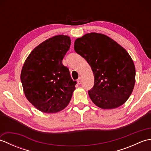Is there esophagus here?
<instances>
[{
	"label": "esophagus",
	"mask_w": 151,
	"mask_h": 151,
	"mask_svg": "<svg viewBox=\"0 0 151 151\" xmlns=\"http://www.w3.org/2000/svg\"><path fill=\"white\" fill-rule=\"evenodd\" d=\"M77 82H78V84H81V82H82V79H81V77H80V78L78 79Z\"/></svg>",
	"instance_id": "1"
}]
</instances>
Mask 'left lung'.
<instances>
[{
    "label": "left lung",
    "mask_w": 151,
    "mask_h": 151,
    "mask_svg": "<svg viewBox=\"0 0 151 151\" xmlns=\"http://www.w3.org/2000/svg\"><path fill=\"white\" fill-rule=\"evenodd\" d=\"M74 49L93 73L94 86L88 91L92 102L102 109L123 104L136 81L135 66L127 51L110 37L95 32L77 38Z\"/></svg>",
    "instance_id": "left-lung-1"
}]
</instances>
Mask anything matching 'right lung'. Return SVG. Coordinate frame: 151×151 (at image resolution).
Here are the masks:
<instances>
[{
  "mask_svg": "<svg viewBox=\"0 0 151 151\" xmlns=\"http://www.w3.org/2000/svg\"><path fill=\"white\" fill-rule=\"evenodd\" d=\"M70 45L69 36L58 35L32 51L21 70V81L28 101L38 110L52 114L63 110L71 99L76 81L62 60Z\"/></svg>",
  "mask_w": 151,
  "mask_h": 151,
  "instance_id": "right-lung-1",
  "label": "right lung"
}]
</instances>
